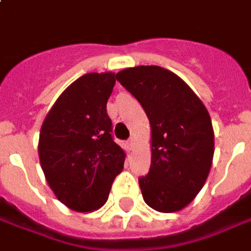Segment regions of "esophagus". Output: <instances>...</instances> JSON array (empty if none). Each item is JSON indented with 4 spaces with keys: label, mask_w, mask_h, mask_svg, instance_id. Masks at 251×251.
<instances>
[{
    "label": "esophagus",
    "mask_w": 251,
    "mask_h": 251,
    "mask_svg": "<svg viewBox=\"0 0 251 251\" xmlns=\"http://www.w3.org/2000/svg\"><path fill=\"white\" fill-rule=\"evenodd\" d=\"M134 138H129V140H127V147H129V148H134Z\"/></svg>",
    "instance_id": "1"
}]
</instances>
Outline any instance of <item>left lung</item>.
Listing matches in <instances>:
<instances>
[{
    "instance_id": "1",
    "label": "left lung",
    "mask_w": 251,
    "mask_h": 251,
    "mask_svg": "<svg viewBox=\"0 0 251 251\" xmlns=\"http://www.w3.org/2000/svg\"><path fill=\"white\" fill-rule=\"evenodd\" d=\"M115 78L140 101L151 124V167L138 178L144 201L155 211H180L211 170L215 136L209 113L182 78L160 66L127 68Z\"/></svg>"
}]
</instances>
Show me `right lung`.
<instances>
[{
	"label": "right lung",
	"instance_id": "obj_1",
	"mask_svg": "<svg viewBox=\"0 0 251 251\" xmlns=\"http://www.w3.org/2000/svg\"><path fill=\"white\" fill-rule=\"evenodd\" d=\"M114 73H88L61 94L39 134V159L47 183L68 208L92 212L106 204L125 152L114 141L107 100Z\"/></svg>",
	"mask_w": 251,
	"mask_h": 251
}]
</instances>
